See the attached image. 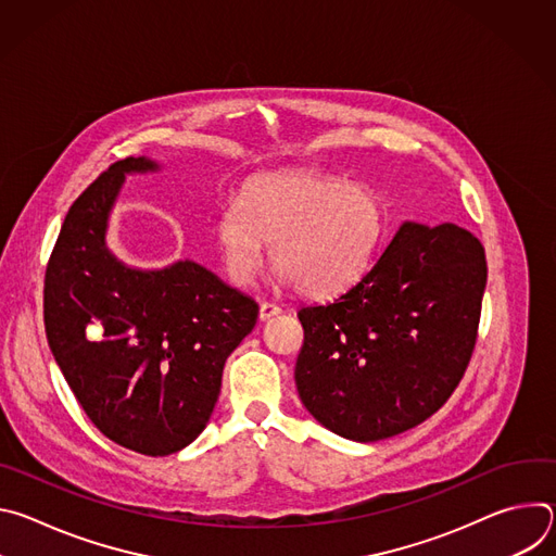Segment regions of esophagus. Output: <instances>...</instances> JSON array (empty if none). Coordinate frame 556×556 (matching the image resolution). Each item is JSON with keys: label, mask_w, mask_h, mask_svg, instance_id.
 <instances>
[{"label": "esophagus", "mask_w": 556, "mask_h": 556, "mask_svg": "<svg viewBox=\"0 0 556 556\" xmlns=\"http://www.w3.org/2000/svg\"><path fill=\"white\" fill-rule=\"evenodd\" d=\"M277 314H281V307H279V305L268 303V301H264V303L260 305V321H268V319H273V316H277Z\"/></svg>", "instance_id": "1"}]
</instances>
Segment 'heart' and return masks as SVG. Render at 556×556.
Segmentation results:
<instances>
[{"label": "heart", "mask_w": 556, "mask_h": 556, "mask_svg": "<svg viewBox=\"0 0 556 556\" xmlns=\"http://www.w3.org/2000/svg\"><path fill=\"white\" fill-rule=\"evenodd\" d=\"M384 230V204L369 187L309 172H275L242 185L237 206L217 213L213 237L235 286L255 279L268 244L283 281L309 296H334L365 277Z\"/></svg>", "instance_id": "heart-1"}]
</instances>
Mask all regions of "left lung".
<instances>
[{"label":"left lung","mask_w":556,"mask_h":556,"mask_svg":"<svg viewBox=\"0 0 556 556\" xmlns=\"http://www.w3.org/2000/svg\"><path fill=\"white\" fill-rule=\"evenodd\" d=\"M484 288L478 237L451 222H403L358 283L296 312L303 348L294 382L303 407L354 442L418 427L464 376Z\"/></svg>","instance_id":"8db88e82"}]
</instances>
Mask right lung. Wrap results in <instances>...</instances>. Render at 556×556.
Listing matches in <instances>:
<instances>
[{
    "mask_svg": "<svg viewBox=\"0 0 556 556\" xmlns=\"http://www.w3.org/2000/svg\"><path fill=\"white\" fill-rule=\"evenodd\" d=\"M155 172L161 163L147 155L125 157L78 195L43 288L48 345L76 401L103 435L151 457L178 453L204 431L224 363L260 312L198 262L144 270L110 251L125 178Z\"/></svg>",
    "mask_w": 556,
    "mask_h": 556,
    "instance_id": "right-lung-1",
    "label": "right lung"
}]
</instances>
